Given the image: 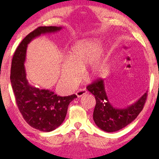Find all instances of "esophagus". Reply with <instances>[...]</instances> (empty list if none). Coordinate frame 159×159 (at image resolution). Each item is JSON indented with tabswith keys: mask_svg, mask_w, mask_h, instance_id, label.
Wrapping results in <instances>:
<instances>
[{
	"mask_svg": "<svg viewBox=\"0 0 159 159\" xmlns=\"http://www.w3.org/2000/svg\"><path fill=\"white\" fill-rule=\"evenodd\" d=\"M87 93V90H85V88H83V89H79V90L76 92V95L79 97V98H80V97L83 96L85 94Z\"/></svg>",
	"mask_w": 159,
	"mask_h": 159,
	"instance_id": "34e87169",
	"label": "esophagus"
}]
</instances>
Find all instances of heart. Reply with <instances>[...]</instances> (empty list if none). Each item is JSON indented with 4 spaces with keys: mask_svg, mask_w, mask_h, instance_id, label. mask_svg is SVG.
I'll return each mask as SVG.
<instances>
[{
    "mask_svg": "<svg viewBox=\"0 0 159 159\" xmlns=\"http://www.w3.org/2000/svg\"><path fill=\"white\" fill-rule=\"evenodd\" d=\"M100 43L97 40H84L75 44L69 52L68 59L61 64L60 81L68 89L75 87L83 75V70L90 64L88 74L98 77L105 71L107 64L99 52Z\"/></svg>",
    "mask_w": 159,
    "mask_h": 159,
    "instance_id": "obj_1",
    "label": "heart"
}]
</instances>
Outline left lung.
<instances>
[{
  "instance_id": "obj_1",
  "label": "left lung",
  "mask_w": 159,
  "mask_h": 159,
  "mask_svg": "<svg viewBox=\"0 0 159 159\" xmlns=\"http://www.w3.org/2000/svg\"><path fill=\"white\" fill-rule=\"evenodd\" d=\"M87 89L96 99L93 111L94 121L101 130L107 133L119 130L133 122L143 109L147 97V91L130 106L119 109L115 108L109 102L103 79H97L87 86Z\"/></svg>"
}]
</instances>
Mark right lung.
Instances as JSON below:
<instances>
[{
    "mask_svg": "<svg viewBox=\"0 0 159 159\" xmlns=\"http://www.w3.org/2000/svg\"><path fill=\"white\" fill-rule=\"evenodd\" d=\"M61 26H39L29 34L16 49L13 55L10 81L18 109L26 123L43 132L58 128L66 117L69 104L76 95L61 97L49 90L39 89L29 83L25 67L28 44L41 34L55 33Z\"/></svg>",
    "mask_w": 159,
    "mask_h": 159,
    "instance_id": "right-lung-1",
    "label": "right lung"
}]
</instances>
